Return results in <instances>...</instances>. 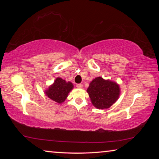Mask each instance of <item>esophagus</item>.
<instances>
[{"instance_id":"1","label":"esophagus","mask_w":159,"mask_h":159,"mask_svg":"<svg viewBox=\"0 0 159 159\" xmlns=\"http://www.w3.org/2000/svg\"><path fill=\"white\" fill-rule=\"evenodd\" d=\"M76 87L78 88H83V85L82 84H80V83H79V84H77L76 85Z\"/></svg>"}]
</instances>
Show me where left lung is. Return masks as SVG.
Listing matches in <instances>:
<instances>
[{
	"mask_svg": "<svg viewBox=\"0 0 159 159\" xmlns=\"http://www.w3.org/2000/svg\"><path fill=\"white\" fill-rule=\"evenodd\" d=\"M87 92L94 106L99 109H107L117 100L119 85L109 80L98 77L90 83Z\"/></svg>",
	"mask_w": 159,
	"mask_h": 159,
	"instance_id": "1",
	"label": "left lung"
}]
</instances>
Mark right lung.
<instances>
[{
	"label": "right lung",
	"mask_w": 159,
	"mask_h": 159,
	"mask_svg": "<svg viewBox=\"0 0 159 159\" xmlns=\"http://www.w3.org/2000/svg\"><path fill=\"white\" fill-rule=\"evenodd\" d=\"M73 88L74 85L71 82H66L61 78H57L48 90L45 91V94L52 100L61 104L65 100Z\"/></svg>",
	"instance_id": "right-lung-1"
}]
</instances>
